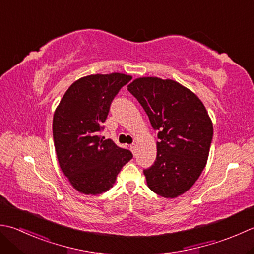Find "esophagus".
<instances>
[{"mask_svg":"<svg viewBox=\"0 0 254 254\" xmlns=\"http://www.w3.org/2000/svg\"><path fill=\"white\" fill-rule=\"evenodd\" d=\"M130 148H131L132 153H133V154H135V153H136V148H137V145H136L135 143H132L131 145H130Z\"/></svg>","mask_w":254,"mask_h":254,"instance_id":"esophagus-1","label":"esophagus"}]
</instances>
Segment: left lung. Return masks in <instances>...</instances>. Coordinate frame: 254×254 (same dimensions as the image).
I'll use <instances>...</instances> for the list:
<instances>
[{"instance_id": "left-lung-1", "label": "left lung", "mask_w": 254, "mask_h": 254, "mask_svg": "<svg viewBox=\"0 0 254 254\" xmlns=\"http://www.w3.org/2000/svg\"><path fill=\"white\" fill-rule=\"evenodd\" d=\"M158 130L156 161L144 171L148 188L164 198L183 195L199 178L209 156L212 121L201 100L172 79L136 78L128 84Z\"/></svg>"}]
</instances>
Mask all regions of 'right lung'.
<instances>
[{
    "label": "right lung",
    "mask_w": 254,
    "mask_h": 254,
    "mask_svg": "<svg viewBox=\"0 0 254 254\" xmlns=\"http://www.w3.org/2000/svg\"><path fill=\"white\" fill-rule=\"evenodd\" d=\"M131 79L120 72L82 77L68 88L55 110L53 136L59 166L74 190L84 195L110 190L133 157L110 138L98 135L113 98Z\"/></svg>",
    "instance_id": "add662e5"
}]
</instances>
